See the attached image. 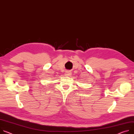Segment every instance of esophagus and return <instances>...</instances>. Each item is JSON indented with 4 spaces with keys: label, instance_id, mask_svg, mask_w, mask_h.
I'll list each match as a JSON object with an SVG mask.
<instances>
[{
    "label": "esophagus",
    "instance_id": "obj_1",
    "mask_svg": "<svg viewBox=\"0 0 134 134\" xmlns=\"http://www.w3.org/2000/svg\"><path fill=\"white\" fill-rule=\"evenodd\" d=\"M71 71H67L66 73V75L67 76H70L71 75Z\"/></svg>",
    "mask_w": 134,
    "mask_h": 134
}]
</instances>
